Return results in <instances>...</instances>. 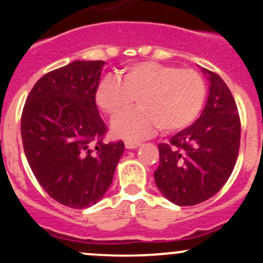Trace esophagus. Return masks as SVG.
<instances>
[{"label":"esophagus","instance_id":"obj_1","mask_svg":"<svg viewBox=\"0 0 263 263\" xmlns=\"http://www.w3.org/2000/svg\"><path fill=\"white\" fill-rule=\"evenodd\" d=\"M124 145H126L127 148H136V147H139L141 144H140V142H135V141H126L124 142Z\"/></svg>","mask_w":263,"mask_h":263}]
</instances>
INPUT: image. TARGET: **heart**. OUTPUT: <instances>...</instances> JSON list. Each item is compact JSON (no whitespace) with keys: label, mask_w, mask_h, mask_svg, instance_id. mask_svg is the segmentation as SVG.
Returning <instances> with one entry per match:
<instances>
[{"label":"heart","mask_w":263,"mask_h":263,"mask_svg":"<svg viewBox=\"0 0 263 263\" xmlns=\"http://www.w3.org/2000/svg\"><path fill=\"white\" fill-rule=\"evenodd\" d=\"M205 95V81L197 71L140 62L123 71V81L105 76L98 87L97 102L107 115L117 117L137 99L140 108L117 118L113 129L126 139H140L156 127L168 134L190 126L200 113Z\"/></svg>","instance_id":"heart-1"}]
</instances>
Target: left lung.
<instances>
[{
    "label": "left lung",
    "mask_w": 263,
    "mask_h": 263,
    "mask_svg": "<svg viewBox=\"0 0 263 263\" xmlns=\"http://www.w3.org/2000/svg\"><path fill=\"white\" fill-rule=\"evenodd\" d=\"M210 94L200 118L168 142L159 144L154 172L160 192L179 206H193L216 195L237 163L240 146V118L237 104L222 79L203 70Z\"/></svg>",
    "instance_id": "8db88e82"
}]
</instances>
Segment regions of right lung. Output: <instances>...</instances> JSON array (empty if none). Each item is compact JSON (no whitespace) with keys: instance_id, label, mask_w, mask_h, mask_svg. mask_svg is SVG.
<instances>
[{"instance_id":"obj_1","label":"right lung","mask_w":263,"mask_h":263,"mask_svg":"<svg viewBox=\"0 0 263 263\" xmlns=\"http://www.w3.org/2000/svg\"><path fill=\"white\" fill-rule=\"evenodd\" d=\"M103 61H75L39 79L21 115V139L36 181L71 209L95 205L112 184L124 151L105 142L95 103Z\"/></svg>"}]
</instances>
